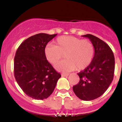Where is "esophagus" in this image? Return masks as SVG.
<instances>
[{
  "label": "esophagus",
  "instance_id": "esophagus-1",
  "mask_svg": "<svg viewBox=\"0 0 122 122\" xmlns=\"http://www.w3.org/2000/svg\"><path fill=\"white\" fill-rule=\"evenodd\" d=\"M68 76V74H61V76H62V77H67V76Z\"/></svg>",
  "mask_w": 122,
  "mask_h": 122
}]
</instances>
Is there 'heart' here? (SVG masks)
I'll return each instance as SVG.
<instances>
[{"label": "heart", "mask_w": 122, "mask_h": 122, "mask_svg": "<svg viewBox=\"0 0 122 122\" xmlns=\"http://www.w3.org/2000/svg\"><path fill=\"white\" fill-rule=\"evenodd\" d=\"M55 45H47L44 48L45 58L50 64L55 65L63 57L66 60L59 62L55 68L58 71L67 72L87 68L93 60L94 49L87 39L72 36H62L54 42Z\"/></svg>", "instance_id": "1"}]
</instances>
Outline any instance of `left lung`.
<instances>
[{
    "label": "left lung",
    "instance_id": "8db88e82",
    "mask_svg": "<svg viewBox=\"0 0 122 122\" xmlns=\"http://www.w3.org/2000/svg\"><path fill=\"white\" fill-rule=\"evenodd\" d=\"M82 36L92 42L94 55L90 64L77 74L80 81L72 90L79 99L90 101L103 95L111 84L114 76V56L110 46L102 39L91 34Z\"/></svg>",
    "mask_w": 122,
    "mask_h": 122
}]
</instances>
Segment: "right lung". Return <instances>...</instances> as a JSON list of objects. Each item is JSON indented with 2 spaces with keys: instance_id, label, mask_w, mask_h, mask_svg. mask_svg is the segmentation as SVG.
<instances>
[{
  "instance_id": "obj_1",
  "label": "right lung",
  "mask_w": 122,
  "mask_h": 122,
  "mask_svg": "<svg viewBox=\"0 0 122 122\" xmlns=\"http://www.w3.org/2000/svg\"><path fill=\"white\" fill-rule=\"evenodd\" d=\"M57 34L41 33L28 38L19 45L14 58V76L25 93L44 100L55 89L61 77L45 59L44 48Z\"/></svg>"
}]
</instances>
